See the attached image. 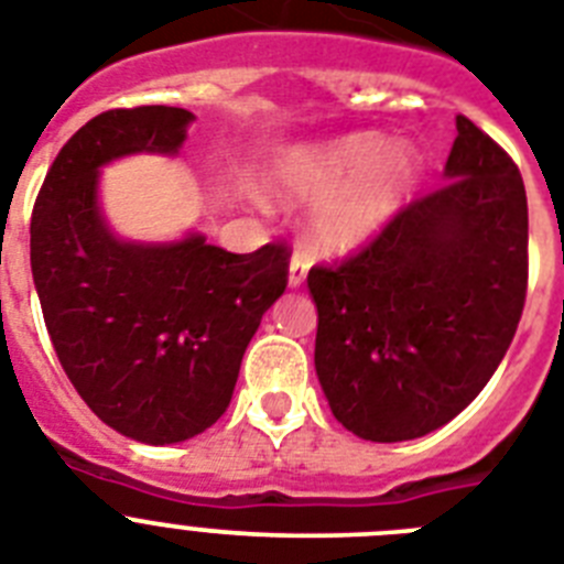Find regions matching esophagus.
<instances>
[{"label": "esophagus", "instance_id": "1", "mask_svg": "<svg viewBox=\"0 0 564 564\" xmlns=\"http://www.w3.org/2000/svg\"><path fill=\"white\" fill-rule=\"evenodd\" d=\"M306 274H310V260H306L304 254H295V258L290 260V286L292 290L304 286Z\"/></svg>", "mask_w": 564, "mask_h": 564}]
</instances>
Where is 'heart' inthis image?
<instances>
[{"label": "heart", "instance_id": "1", "mask_svg": "<svg viewBox=\"0 0 564 564\" xmlns=\"http://www.w3.org/2000/svg\"><path fill=\"white\" fill-rule=\"evenodd\" d=\"M424 174L413 143H387L378 131H355L324 143L295 145L274 163V194L286 203H315L306 217L312 252L344 258L410 206Z\"/></svg>", "mask_w": 564, "mask_h": 564}]
</instances>
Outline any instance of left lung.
<instances>
[{
	"mask_svg": "<svg viewBox=\"0 0 564 564\" xmlns=\"http://www.w3.org/2000/svg\"><path fill=\"white\" fill-rule=\"evenodd\" d=\"M456 131L438 192L410 203L361 254L306 278L321 390L367 442H410L456 419L522 318V174L462 113Z\"/></svg>",
	"mask_w": 564,
	"mask_h": 564,
	"instance_id": "1",
	"label": "left lung"
}]
</instances>
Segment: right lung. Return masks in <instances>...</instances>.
Segmentation results:
<instances>
[{"mask_svg": "<svg viewBox=\"0 0 564 564\" xmlns=\"http://www.w3.org/2000/svg\"><path fill=\"white\" fill-rule=\"evenodd\" d=\"M192 122L172 106L99 113L56 154L31 217L33 286L65 376L108 427L154 447L226 413L290 269L274 243L235 254L200 231L129 240L111 229L102 169L131 154L177 158Z\"/></svg>", "mask_w": 564, "mask_h": 564, "instance_id": "1", "label": "right lung"}]
</instances>
